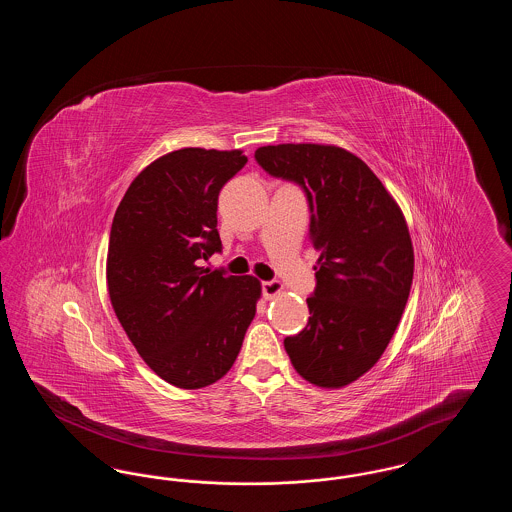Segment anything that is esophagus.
Returning a JSON list of instances; mask_svg holds the SVG:
<instances>
[{"label":"esophagus","instance_id":"esophagus-1","mask_svg":"<svg viewBox=\"0 0 512 512\" xmlns=\"http://www.w3.org/2000/svg\"><path fill=\"white\" fill-rule=\"evenodd\" d=\"M261 292L265 299H272L276 297L278 293H282V284L278 280H267V282H261Z\"/></svg>","mask_w":512,"mask_h":512}]
</instances>
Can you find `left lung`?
Listing matches in <instances>:
<instances>
[{
    "label": "left lung",
    "mask_w": 512,
    "mask_h": 512,
    "mask_svg": "<svg viewBox=\"0 0 512 512\" xmlns=\"http://www.w3.org/2000/svg\"><path fill=\"white\" fill-rule=\"evenodd\" d=\"M255 161L303 190L320 253L311 317L284 347L307 382L347 386L376 365L405 311L414 268L407 222L365 161L341 147H259Z\"/></svg>",
    "instance_id": "8db88e82"
}]
</instances>
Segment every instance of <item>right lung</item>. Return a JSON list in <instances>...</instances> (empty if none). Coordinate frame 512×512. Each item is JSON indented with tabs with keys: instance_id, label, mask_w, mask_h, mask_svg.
<instances>
[{
	"instance_id": "add662e5",
	"label": "right lung",
	"mask_w": 512,
	"mask_h": 512,
	"mask_svg": "<svg viewBox=\"0 0 512 512\" xmlns=\"http://www.w3.org/2000/svg\"><path fill=\"white\" fill-rule=\"evenodd\" d=\"M245 163L238 149L163 155L134 178L111 224L113 309L147 366L176 388L220 380L255 317L257 278L199 267L222 251L219 192Z\"/></svg>"
}]
</instances>
